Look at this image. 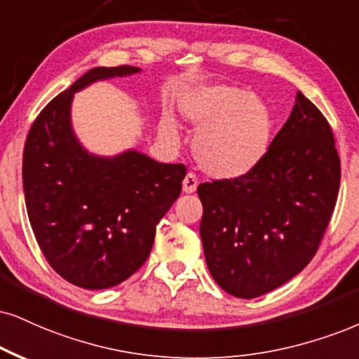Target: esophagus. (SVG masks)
Listing matches in <instances>:
<instances>
[{
    "label": "esophagus",
    "mask_w": 359,
    "mask_h": 359,
    "mask_svg": "<svg viewBox=\"0 0 359 359\" xmlns=\"http://www.w3.org/2000/svg\"><path fill=\"white\" fill-rule=\"evenodd\" d=\"M198 188V178L193 175V172H188L183 180V191L187 194H191L196 191Z\"/></svg>",
    "instance_id": "1"
}]
</instances>
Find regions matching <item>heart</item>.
<instances>
[{"label":"heart","mask_w":359,"mask_h":359,"mask_svg":"<svg viewBox=\"0 0 359 359\" xmlns=\"http://www.w3.org/2000/svg\"><path fill=\"white\" fill-rule=\"evenodd\" d=\"M178 111L193 130L196 163L213 178L248 175L266 156L273 138V111L256 93L229 85H201L180 96ZM163 136L178 140L176 123L163 116Z\"/></svg>","instance_id":"heart-1"}]
</instances>
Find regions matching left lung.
Wrapping results in <instances>:
<instances>
[{
    "label": "left lung",
    "instance_id": "8db88e82",
    "mask_svg": "<svg viewBox=\"0 0 359 359\" xmlns=\"http://www.w3.org/2000/svg\"><path fill=\"white\" fill-rule=\"evenodd\" d=\"M339 178L333 131L298 91L290 118L253 171L198 187L200 234L213 280L251 299L302 273L328 228Z\"/></svg>",
    "mask_w": 359,
    "mask_h": 359
}]
</instances>
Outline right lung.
<instances>
[{"mask_svg": "<svg viewBox=\"0 0 359 359\" xmlns=\"http://www.w3.org/2000/svg\"><path fill=\"white\" fill-rule=\"evenodd\" d=\"M140 72L90 69L50 101L26 138L23 189L31 228L51 268L85 290L116 286L138 271L187 176L184 165L158 163L136 149L98 156L74 135V93Z\"/></svg>", "mask_w": 359, "mask_h": 359, "instance_id": "right-lung-1", "label": "right lung"}]
</instances>
